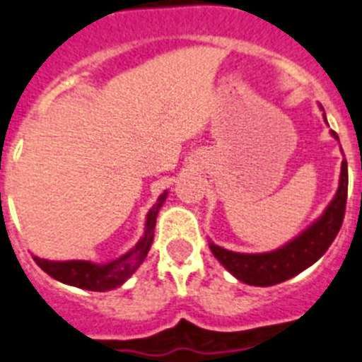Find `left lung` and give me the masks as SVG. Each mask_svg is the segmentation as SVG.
Instances as JSON below:
<instances>
[{"label": "left lung", "instance_id": "8db88e82", "mask_svg": "<svg viewBox=\"0 0 362 362\" xmlns=\"http://www.w3.org/2000/svg\"><path fill=\"white\" fill-rule=\"evenodd\" d=\"M320 110L324 111V107L320 106ZM322 117L328 124L326 113H322ZM329 134L339 141L333 129ZM346 196H348V165L344 159L341 165L339 187H337L333 199L324 209L322 214L315 219L313 223L308 225L302 233L296 234L293 240L274 251L267 252L228 251L225 247L216 245L211 240H209V247H211L212 255L216 256V260L240 282L258 287L276 286V284L286 282L289 278L311 267L315 262L322 258L324 252L328 251V247L332 245L341 230L342 219H344Z\"/></svg>", "mask_w": 362, "mask_h": 362}]
</instances>
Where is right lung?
I'll return each mask as SVG.
<instances>
[{
  "label": "right lung",
  "mask_w": 362,
  "mask_h": 362,
  "mask_svg": "<svg viewBox=\"0 0 362 362\" xmlns=\"http://www.w3.org/2000/svg\"><path fill=\"white\" fill-rule=\"evenodd\" d=\"M166 197H168V190L160 194L157 197V202L153 203V206L148 211L146 221H144V233L141 240L129 251L120 255L115 260L97 264V262L91 260L58 262L34 256V262L49 276H52L62 284H67V286L88 289V291H111V289H117L141 267V264L146 258L151 242H153V228H156L157 214H159L163 203L166 202Z\"/></svg>",
  "instance_id": "add662e5"
}]
</instances>
